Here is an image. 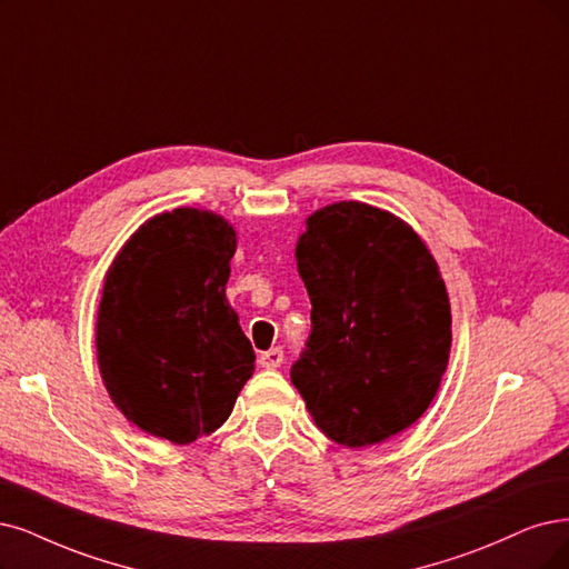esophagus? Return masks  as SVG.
Returning <instances> with one entry per match:
<instances>
[{
  "instance_id": "34e87169",
  "label": "esophagus",
  "mask_w": 569,
  "mask_h": 569,
  "mask_svg": "<svg viewBox=\"0 0 569 569\" xmlns=\"http://www.w3.org/2000/svg\"><path fill=\"white\" fill-rule=\"evenodd\" d=\"M260 366L262 368H279L283 363V351L281 349H269L260 353Z\"/></svg>"
}]
</instances>
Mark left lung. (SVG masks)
Returning <instances> with one entry per match:
<instances>
[{
    "mask_svg": "<svg viewBox=\"0 0 569 569\" xmlns=\"http://www.w3.org/2000/svg\"><path fill=\"white\" fill-rule=\"evenodd\" d=\"M296 246L311 335L290 380L330 440L368 448L427 412L452 345L446 281L427 243L389 210L323 206Z\"/></svg>",
    "mask_w": 569,
    "mask_h": 569,
    "instance_id": "obj_1",
    "label": "left lung"
}]
</instances>
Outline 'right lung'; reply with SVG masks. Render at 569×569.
<instances>
[{"mask_svg":"<svg viewBox=\"0 0 569 569\" xmlns=\"http://www.w3.org/2000/svg\"><path fill=\"white\" fill-rule=\"evenodd\" d=\"M237 229L213 210L173 208L140 224L102 281V385L140 431L187 446L220 429L256 370L224 296Z\"/></svg>","mask_w":569,"mask_h":569,"instance_id":"add662e5","label":"right lung"}]
</instances>
